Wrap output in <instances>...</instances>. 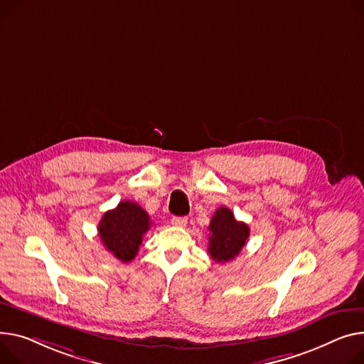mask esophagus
Instances as JSON below:
<instances>
[{
    "instance_id": "esophagus-1",
    "label": "esophagus",
    "mask_w": 364,
    "mask_h": 364,
    "mask_svg": "<svg viewBox=\"0 0 364 364\" xmlns=\"http://www.w3.org/2000/svg\"><path fill=\"white\" fill-rule=\"evenodd\" d=\"M171 224L176 227H184L187 224V216H174L171 220Z\"/></svg>"
}]
</instances>
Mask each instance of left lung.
I'll return each mask as SVG.
<instances>
[{
	"label": "left lung",
	"instance_id": "left-lung-1",
	"mask_svg": "<svg viewBox=\"0 0 364 364\" xmlns=\"http://www.w3.org/2000/svg\"><path fill=\"white\" fill-rule=\"evenodd\" d=\"M209 247L208 253L218 263L232 260L246 246L250 235L247 224L237 221L231 209L218 208L209 224Z\"/></svg>",
	"mask_w": 364,
	"mask_h": 364
}]
</instances>
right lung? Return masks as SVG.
<instances>
[{
  "instance_id": "obj_1",
  "label": "right lung",
  "mask_w": 364,
  "mask_h": 364,
  "mask_svg": "<svg viewBox=\"0 0 364 364\" xmlns=\"http://www.w3.org/2000/svg\"><path fill=\"white\" fill-rule=\"evenodd\" d=\"M151 218L136 202H119L104 213L98 225L102 245L118 260L130 262L139 252L143 235L151 228Z\"/></svg>"
}]
</instances>
